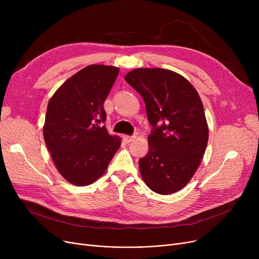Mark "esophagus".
Returning a JSON list of instances; mask_svg holds the SVG:
<instances>
[{
  "label": "esophagus",
  "mask_w": 259,
  "mask_h": 259,
  "mask_svg": "<svg viewBox=\"0 0 259 259\" xmlns=\"http://www.w3.org/2000/svg\"><path fill=\"white\" fill-rule=\"evenodd\" d=\"M124 138H125V141L127 143H130V142H132L135 139V135H125Z\"/></svg>",
  "instance_id": "34e87169"
}]
</instances>
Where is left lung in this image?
Segmentation results:
<instances>
[{"mask_svg":"<svg viewBox=\"0 0 259 259\" xmlns=\"http://www.w3.org/2000/svg\"><path fill=\"white\" fill-rule=\"evenodd\" d=\"M125 79L142 95L152 126L149 152L139 160L142 178L155 193L178 192L192 179L208 144L199 95L184 76L161 68H139Z\"/></svg>","mask_w":259,"mask_h":259,"instance_id":"obj_1","label":"left lung"}]
</instances>
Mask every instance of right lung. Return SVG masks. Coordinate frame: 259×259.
I'll list each match as a JSON object with an SVG mask.
<instances>
[{
	"label": "right lung",
	"mask_w": 259,
	"mask_h": 259,
	"mask_svg": "<svg viewBox=\"0 0 259 259\" xmlns=\"http://www.w3.org/2000/svg\"><path fill=\"white\" fill-rule=\"evenodd\" d=\"M118 68L90 65L79 70L50 99L44 140L63 178L75 186L94 183L105 173L120 146L107 132L104 103Z\"/></svg>",
	"instance_id": "right-lung-1"
}]
</instances>
